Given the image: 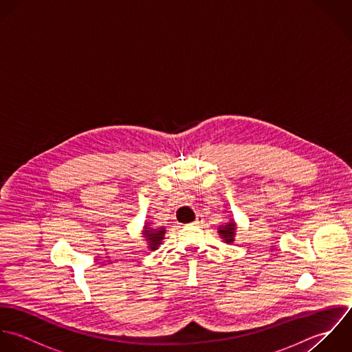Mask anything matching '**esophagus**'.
I'll return each instance as SVG.
<instances>
[{"label": "esophagus", "instance_id": "1", "mask_svg": "<svg viewBox=\"0 0 352 352\" xmlns=\"http://www.w3.org/2000/svg\"><path fill=\"white\" fill-rule=\"evenodd\" d=\"M203 221H204V216L203 214H196V219H195V221H193V224H196V226H199V224H203Z\"/></svg>", "mask_w": 352, "mask_h": 352}]
</instances>
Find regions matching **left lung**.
<instances>
[{"label": "left lung", "instance_id": "obj_1", "mask_svg": "<svg viewBox=\"0 0 352 352\" xmlns=\"http://www.w3.org/2000/svg\"><path fill=\"white\" fill-rule=\"evenodd\" d=\"M219 232L226 243H231L234 241V235H235V224L228 223V224H226V227L219 228Z\"/></svg>", "mask_w": 352, "mask_h": 352}]
</instances>
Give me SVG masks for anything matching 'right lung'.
I'll return each mask as SVG.
<instances>
[{
    "mask_svg": "<svg viewBox=\"0 0 352 352\" xmlns=\"http://www.w3.org/2000/svg\"><path fill=\"white\" fill-rule=\"evenodd\" d=\"M144 235L146 236V241L149 243V249L151 250H156L157 246L160 245L162 239H163V235H164V228H149L148 226H145V230H144Z\"/></svg>",
    "mask_w": 352,
    "mask_h": 352,
    "instance_id": "obj_1",
    "label": "right lung"
}]
</instances>
